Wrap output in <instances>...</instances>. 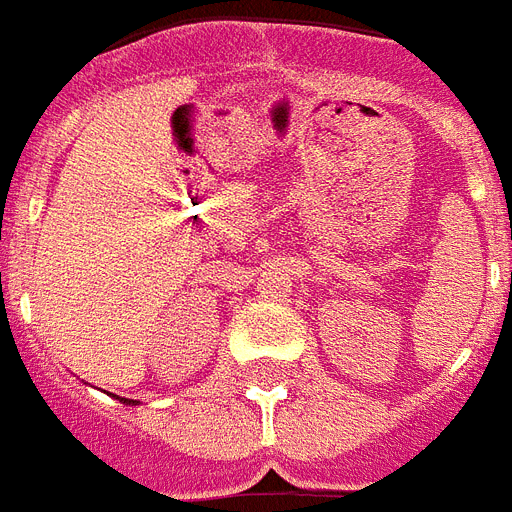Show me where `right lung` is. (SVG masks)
Here are the masks:
<instances>
[{"instance_id": "add662e5", "label": "right lung", "mask_w": 512, "mask_h": 512, "mask_svg": "<svg viewBox=\"0 0 512 512\" xmlns=\"http://www.w3.org/2000/svg\"><path fill=\"white\" fill-rule=\"evenodd\" d=\"M123 402H126V400H123Z\"/></svg>"}]
</instances>
